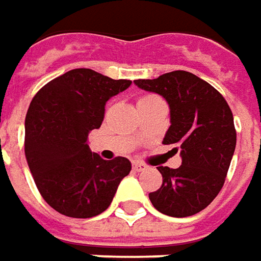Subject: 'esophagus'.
<instances>
[{"label":"esophagus","mask_w":261,"mask_h":261,"mask_svg":"<svg viewBox=\"0 0 261 261\" xmlns=\"http://www.w3.org/2000/svg\"><path fill=\"white\" fill-rule=\"evenodd\" d=\"M145 166L144 164H141V163H133V170L134 171H137V173H140V171H144L145 170Z\"/></svg>","instance_id":"1"}]
</instances>
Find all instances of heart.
Wrapping results in <instances>:
<instances>
[{
	"mask_svg": "<svg viewBox=\"0 0 261 261\" xmlns=\"http://www.w3.org/2000/svg\"><path fill=\"white\" fill-rule=\"evenodd\" d=\"M147 98H151V97H141V98H140V100H138V101H143V100H147Z\"/></svg>",
	"mask_w": 261,
	"mask_h": 261,
	"instance_id": "obj_1",
	"label": "heart"
}]
</instances>
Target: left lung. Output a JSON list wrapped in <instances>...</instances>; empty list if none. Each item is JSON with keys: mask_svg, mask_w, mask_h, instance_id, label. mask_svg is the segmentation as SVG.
Instances as JSON below:
<instances>
[{"mask_svg": "<svg viewBox=\"0 0 261 261\" xmlns=\"http://www.w3.org/2000/svg\"><path fill=\"white\" fill-rule=\"evenodd\" d=\"M136 86L163 95L170 106L171 125L163 144L180 150L181 166H160L163 184L148 194L163 214L189 217L204 210L219 194L236 148L233 113L224 97L189 71H171Z\"/></svg>", "mask_w": 261, "mask_h": 261, "instance_id": "obj_1", "label": "left lung"}]
</instances>
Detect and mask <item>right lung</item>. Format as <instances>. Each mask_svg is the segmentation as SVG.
Segmentation results:
<instances>
[{"mask_svg":"<svg viewBox=\"0 0 261 261\" xmlns=\"http://www.w3.org/2000/svg\"><path fill=\"white\" fill-rule=\"evenodd\" d=\"M130 86V80L75 68L34 95L25 117V159L40 194L56 212L74 219L98 216L131 171L125 157L102 160L87 144L90 131L101 127L106 102Z\"/></svg>","mask_w":261,"mask_h":261,"instance_id":"right-lung-1","label":"right lung"}]
</instances>
